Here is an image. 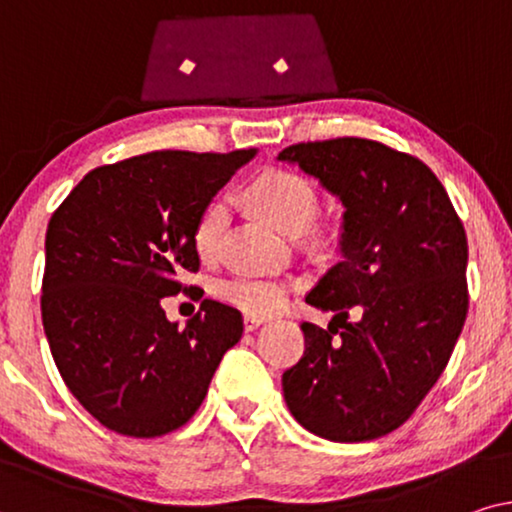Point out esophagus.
Returning a JSON list of instances; mask_svg holds the SVG:
<instances>
[{
    "label": "esophagus",
    "instance_id": "esophagus-1",
    "mask_svg": "<svg viewBox=\"0 0 512 512\" xmlns=\"http://www.w3.org/2000/svg\"><path fill=\"white\" fill-rule=\"evenodd\" d=\"M264 320H267L264 316H252V313H245V316H243V327L248 332H252V330H255V327H260Z\"/></svg>",
    "mask_w": 512,
    "mask_h": 512
}]
</instances>
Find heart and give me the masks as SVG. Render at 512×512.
<instances>
[{"instance_id": "obj_1", "label": "heart", "mask_w": 512, "mask_h": 512, "mask_svg": "<svg viewBox=\"0 0 512 512\" xmlns=\"http://www.w3.org/2000/svg\"><path fill=\"white\" fill-rule=\"evenodd\" d=\"M248 201L285 234H302L318 215V189L309 177L290 170H271L248 187ZM229 222V206L217 199L203 210L194 227V248L201 260H215ZM292 292L288 278L238 274L217 283V297L252 316H269L281 311Z\"/></svg>"}]
</instances>
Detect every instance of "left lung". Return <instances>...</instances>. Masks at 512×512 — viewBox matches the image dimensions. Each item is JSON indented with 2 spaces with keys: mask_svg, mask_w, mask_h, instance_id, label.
Segmentation results:
<instances>
[{
  "mask_svg": "<svg viewBox=\"0 0 512 512\" xmlns=\"http://www.w3.org/2000/svg\"><path fill=\"white\" fill-rule=\"evenodd\" d=\"M278 161L344 206L342 262L306 295L335 318L325 330L302 323L306 349L283 372L285 403L318 438H381L421 405L466 323V231L433 170L381 142H299Z\"/></svg>",
  "mask_w": 512,
  "mask_h": 512,
  "instance_id": "left-lung-1",
  "label": "left lung"
}]
</instances>
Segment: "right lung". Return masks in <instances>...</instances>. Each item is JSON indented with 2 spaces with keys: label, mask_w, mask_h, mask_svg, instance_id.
Listing matches in <instances>:
<instances>
[{
  "label": "right lung",
  "mask_w": 512,
  "mask_h": 512,
  "mask_svg": "<svg viewBox=\"0 0 512 512\" xmlns=\"http://www.w3.org/2000/svg\"><path fill=\"white\" fill-rule=\"evenodd\" d=\"M257 149H163L88 173L46 229L42 320L58 372L109 431L159 438L185 426L243 335L234 306L203 299L177 327L163 297L199 271L194 227Z\"/></svg>",
  "instance_id": "right-lung-1"
}]
</instances>
